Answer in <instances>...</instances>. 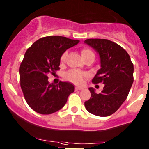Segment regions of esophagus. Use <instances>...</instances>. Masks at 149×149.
<instances>
[{
  "label": "esophagus",
  "mask_w": 149,
  "mask_h": 149,
  "mask_svg": "<svg viewBox=\"0 0 149 149\" xmlns=\"http://www.w3.org/2000/svg\"><path fill=\"white\" fill-rule=\"evenodd\" d=\"M83 88L82 87H79V86H76L75 87V91H81L82 90Z\"/></svg>",
  "instance_id": "1"
}]
</instances>
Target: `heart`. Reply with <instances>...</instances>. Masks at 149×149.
<instances>
[{
	"mask_svg": "<svg viewBox=\"0 0 149 149\" xmlns=\"http://www.w3.org/2000/svg\"><path fill=\"white\" fill-rule=\"evenodd\" d=\"M81 55L84 60L89 56H94V53L91 49L88 48H83L81 49ZM68 56V51H65L60 56V62L61 63H64ZM87 76V74L84 72L78 71V70H71L65 74V78L68 81L75 83V84H81L82 83L83 79Z\"/></svg>",
	"mask_w": 149,
	"mask_h": 149,
	"instance_id": "obj_1",
	"label": "heart"
}]
</instances>
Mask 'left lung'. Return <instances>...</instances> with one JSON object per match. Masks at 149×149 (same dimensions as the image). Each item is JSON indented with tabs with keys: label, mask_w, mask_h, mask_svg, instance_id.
<instances>
[{
	"label": "left lung",
	"mask_w": 149,
	"mask_h": 149,
	"mask_svg": "<svg viewBox=\"0 0 149 149\" xmlns=\"http://www.w3.org/2000/svg\"><path fill=\"white\" fill-rule=\"evenodd\" d=\"M100 55L101 68L93 78L94 84L103 83V90L97 94L90 88L91 97L85 102L90 113L107 117L117 110L127 99L134 82V65L125 49L105 39L85 41Z\"/></svg>",
	"instance_id": "left-lung-1"
}]
</instances>
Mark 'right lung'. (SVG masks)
Wrapping results in <instances>:
<instances>
[{
	"instance_id": "add662e5",
	"label": "right lung",
	"mask_w": 149,
	"mask_h": 149,
	"mask_svg": "<svg viewBox=\"0 0 149 149\" xmlns=\"http://www.w3.org/2000/svg\"><path fill=\"white\" fill-rule=\"evenodd\" d=\"M78 42L61 36H49L36 41L26 51L19 66L20 87L27 103L37 113L57 112L74 91L71 83L50 84L47 74L59 70L61 55Z\"/></svg>"
}]
</instances>
